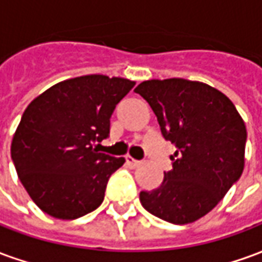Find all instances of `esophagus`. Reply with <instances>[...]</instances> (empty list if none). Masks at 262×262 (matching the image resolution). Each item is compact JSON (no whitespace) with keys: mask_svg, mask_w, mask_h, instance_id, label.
Returning a JSON list of instances; mask_svg holds the SVG:
<instances>
[{"mask_svg":"<svg viewBox=\"0 0 262 262\" xmlns=\"http://www.w3.org/2000/svg\"><path fill=\"white\" fill-rule=\"evenodd\" d=\"M125 160H126V164L129 165L130 168H136V167H139V165L142 164L139 160H135L133 157H132V156H126Z\"/></svg>","mask_w":262,"mask_h":262,"instance_id":"34e87169","label":"esophagus"}]
</instances>
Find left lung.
<instances>
[{"label":"left lung","mask_w":262,"mask_h":262,"mask_svg":"<svg viewBox=\"0 0 262 262\" xmlns=\"http://www.w3.org/2000/svg\"><path fill=\"white\" fill-rule=\"evenodd\" d=\"M153 109L165 140L177 147L172 170L153 191H142L143 208L174 225L209 213L242 177L247 130L223 92L184 78L143 81L135 88Z\"/></svg>","instance_id":"1"}]
</instances>
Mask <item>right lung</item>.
I'll use <instances>...</instances> for the list:
<instances>
[{"instance_id":"obj_1","label":"right lung","mask_w":262,"mask_h":262,"mask_svg":"<svg viewBox=\"0 0 262 262\" xmlns=\"http://www.w3.org/2000/svg\"><path fill=\"white\" fill-rule=\"evenodd\" d=\"M135 81L102 74L54 84L26 106L11 157L26 192L56 219L73 220L102 203L109 177L123 165L94 148L109 135L111 115Z\"/></svg>"}]
</instances>
